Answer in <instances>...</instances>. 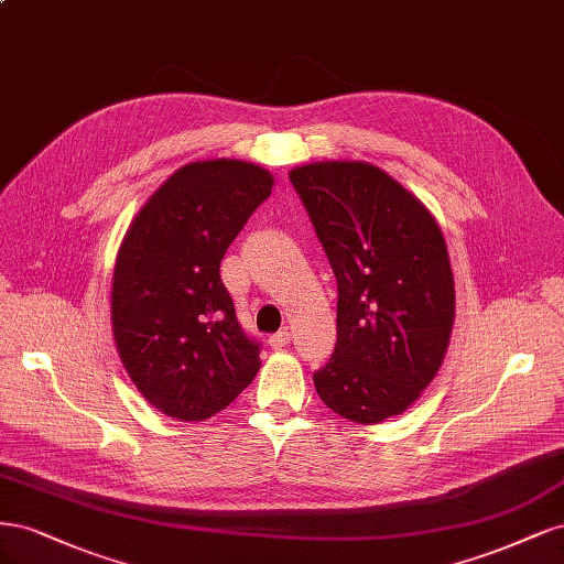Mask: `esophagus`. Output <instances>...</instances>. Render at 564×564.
<instances>
[{"instance_id": "34e87169", "label": "esophagus", "mask_w": 564, "mask_h": 564, "mask_svg": "<svg viewBox=\"0 0 564 564\" xmlns=\"http://www.w3.org/2000/svg\"><path fill=\"white\" fill-rule=\"evenodd\" d=\"M267 341H269L271 349H281V347H285V344H290V333L288 330L276 333V335H271Z\"/></svg>"}]
</instances>
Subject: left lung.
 Returning <instances> with one entry per match:
<instances>
[{
  "instance_id": "left-lung-1",
  "label": "left lung",
  "mask_w": 564,
  "mask_h": 564,
  "mask_svg": "<svg viewBox=\"0 0 564 564\" xmlns=\"http://www.w3.org/2000/svg\"><path fill=\"white\" fill-rule=\"evenodd\" d=\"M337 276V344L314 375L341 420L403 414L438 375L454 325V274L433 213L368 161L290 171Z\"/></svg>"
}]
</instances>
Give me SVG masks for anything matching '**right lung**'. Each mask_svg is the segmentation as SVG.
<instances>
[{
	"label": "right lung",
	"mask_w": 564,
	"mask_h": 564,
	"mask_svg": "<svg viewBox=\"0 0 564 564\" xmlns=\"http://www.w3.org/2000/svg\"><path fill=\"white\" fill-rule=\"evenodd\" d=\"M274 187L241 159L192 161L142 204L112 274L117 354L144 401L180 422H206L260 370V347L234 314L220 262Z\"/></svg>",
	"instance_id": "obj_1"
}]
</instances>
